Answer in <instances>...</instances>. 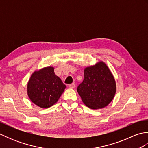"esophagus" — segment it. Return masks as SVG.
<instances>
[{
	"label": "esophagus",
	"instance_id": "34e87169",
	"mask_svg": "<svg viewBox=\"0 0 148 148\" xmlns=\"http://www.w3.org/2000/svg\"><path fill=\"white\" fill-rule=\"evenodd\" d=\"M69 87L70 88H74L76 87V84H75L74 83L71 84H69Z\"/></svg>",
	"mask_w": 148,
	"mask_h": 148
}]
</instances>
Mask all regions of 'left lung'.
Returning a JSON list of instances; mask_svg holds the SVG:
<instances>
[{"label":"left lung","mask_w":148,"mask_h":148,"mask_svg":"<svg viewBox=\"0 0 148 148\" xmlns=\"http://www.w3.org/2000/svg\"><path fill=\"white\" fill-rule=\"evenodd\" d=\"M77 91L83 102L89 108L99 109L111 102L116 92V84L105 62L99 61L84 69V79Z\"/></svg>","instance_id":"obj_1"}]
</instances>
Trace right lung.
I'll return each instance as SVG.
<instances>
[{
	"label": "right lung",
	"mask_w": 148,
	"mask_h": 148,
	"mask_svg": "<svg viewBox=\"0 0 148 148\" xmlns=\"http://www.w3.org/2000/svg\"><path fill=\"white\" fill-rule=\"evenodd\" d=\"M51 66L36 70L31 75L27 86L31 102L42 109L50 108L58 102L66 86L56 76Z\"/></svg>",
	"instance_id": "obj_1"
}]
</instances>
